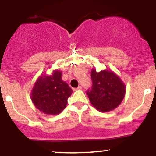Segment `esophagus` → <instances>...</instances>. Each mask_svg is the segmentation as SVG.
I'll return each mask as SVG.
<instances>
[{"mask_svg":"<svg viewBox=\"0 0 156 156\" xmlns=\"http://www.w3.org/2000/svg\"><path fill=\"white\" fill-rule=\"evenodd\" d=\"M81 89H82V87H81V86H78V87H77V88H74L73 90L75 91V90H81Z\"/></svg>","mask_w":156,"mask_h":156,"instance_id":"esophagus-1","label":"esophagus"}]
</instances>
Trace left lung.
I'll return each mask as SVG.
<instances>
[{
  "mask_svg": "<svg viewBox=\"0 0 156 156\" xmlns=\"http://www.w3.org/2000/svg\"><path fill=\"white\" fill-rule=\"evenodd\" d=\"M92 87L87 94L91 104L102 112L112 111L117 108L125 95V83L112 71L102 70L97 72L91 70Z\"/></svg>",
  "mask_w": 156,
  "mask_h": 156,
  "instance_id": "8db88e82",
  "label": "left lung"
}]
</instances>
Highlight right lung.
Here are the masks:
<instances>
[{"label":"right lung","mask_w":156,"mask_h":156,"mask_svg":"<svg viewBox=\"0 0 156 156\" xmlns=\"http://www.w3.org/2000/svg\"><path fill=\"white\" fill-rule=\"evenodd\" d=\"M62 72L54 70L51 75L42 74L33 86L31 99L37 109L47 115H56L66 107L72 90L62 80Z\"/></svg>","instance_id":"1"}]
</instances>
